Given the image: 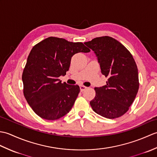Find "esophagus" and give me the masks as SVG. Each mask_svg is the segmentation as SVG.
Instances as JSON below:
<instances>
[{"label":"esophagus","mask_w":157,"mask_h":157,"mask_svg":"<svg viewBox=\"0 0 157 157\" xmlns=\"http://www.w3.org/2000/svg\"><path fill=\"white\" fill-rule=\"evenodd\" d=\"M79 88H80V91L81 92H83V91H84L87 88L86 87V86H82V85H81V86H79Z\"/></svg>","instance_id":"34e87169"}]
</instances>
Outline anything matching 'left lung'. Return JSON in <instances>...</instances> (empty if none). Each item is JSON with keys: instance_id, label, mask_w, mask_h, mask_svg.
<instances>
[{"instance_id": "8db88e82", "label": "left lung", "mask_w": 157, "mask_h": 157, "mask_svg": "<svg viewBox=\"0 0 157 157\" xmlns=\"http://www.w3.org/2000/svg\"><path fill=\"white\" fill-rule=\"evenodd\" d=\"M94 51L101 73L108 78L106 84L95 88L96 96L90 102L95 113L115 119L128 111L139 89L138 72L131 53L121 43L102 36L84 43Z\"/></svg>"}]
</instances>
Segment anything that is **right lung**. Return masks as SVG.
I'll use <instances>...</instances> for the list:
<instances>
[{
	"instance_id": "obj_1",
	"label": "right lung",
	"mask_w": 157,
	"mask_h": 157,
	"mask_svg": "<svg viewBox=\"0 0 157 157\" xmlns=\"http://www.w3.org/2000/svg\"><path fill=\"white\" fill-rule=\"evenodd\" d=\"M90 51L82 42L49 37L31 50L22 74L23 94L41 118L56 120L71 111L79 93L78 85L61 83L73 55Z\"/></svg>"
}]
</instances>
